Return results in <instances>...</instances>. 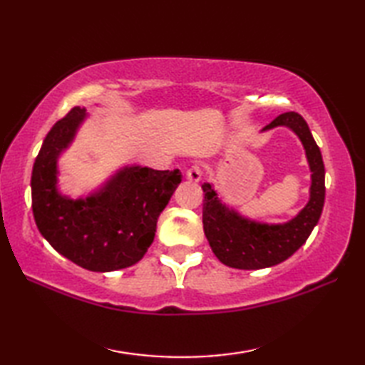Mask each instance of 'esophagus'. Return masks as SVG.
<instances>
[{"label": "esophagus", "mask_w": 365, "mask_h": 365, "mask_svg": "<svg viewBox=\"0 0 365 365\" xmlns=\"http://www.w3.org/2000/svg\"><path fill=\"white\" fill-rule=\"evenodd\" d=\"M185 175H187L190 182L197 183V182H200V178H202V169H200V166L195 165V166H191V168L187 169V174H185Z\"/></svg>", "instance_id": "obj_1"}]
</instances>
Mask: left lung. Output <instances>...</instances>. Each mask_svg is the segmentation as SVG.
<instances>
[{
	"label": "left lung",
	"instance_id": "left-lung-1",
	"mask_svg": "<svg viewBox=\"0 0 365 365\" xmlns=\"http://www.w3.org/2000/svg\"><path fill=\"white\" fill-rule=\"evenodd\" d=\"M285 127L298 136L304 147L311 170L309 200L297 216L287 222L268 224L246 218L222 202L213 183L205 182L202 222L212 251L224 265L238 269H262L287 260L306 243L319 222L324 204V165L322 152L298 113H284L262 128L263 131Z\"/></svg>",
	"mask_w": 365,
	"mask_h": 365
}]
</instances>
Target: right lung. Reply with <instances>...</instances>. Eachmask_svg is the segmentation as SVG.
Segmentation results:
<instances>
[{
  "label": "right lung",
  "instance_id": "1",
  "mask_svg": "<svg viewBox=\"0 0 365 365\" xmlns=\"http://www.w3.org/2000/svg\"><path fill=\"white\" fill-rule=\"evenodd\" d=\"M86 119V108L75 106L43 139L31 175L33 215L53 250L81 268L110 273L144 257L182 173L122 166L88 196L64 195L58 160Z\"/></svg>",
  "mask_w": 365,
  "mask_h": 365
}]
</instances>
